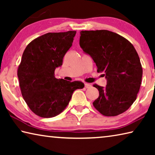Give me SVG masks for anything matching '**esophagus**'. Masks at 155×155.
<instances>
[{"instance_id":"obj_1","label":"esophagus","mask_w":155,"mask_h":155,"mask_svg":"<svg viewBox=\"0 0 155 155\" xmlns=\"http://www.w3.org/2000/svg\"><path fill=\"white\" fill-rule=\"evenodd\" d=\"M85 87L90 88V87H91V85L90 83H85Z\"/></svg>"}]
</instances>
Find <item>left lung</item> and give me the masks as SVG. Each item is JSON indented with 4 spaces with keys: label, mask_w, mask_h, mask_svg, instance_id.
Returning <instances> with one entry per match:
<instances>
[{
    "label": "left lung",
    "mask_w": 155,
    "mask_h": 155,
    "mask_svg": "<svg viewBox=\"0 0 155 155\" xmlns=\"http://www.w3.org/2000/svg\"><path fill=\"white\" fill-rule=\"evenodd\" d=\"M80 46L90 54L107 79L93 105L105 116H116L129 108L137 98L143 70L140 57L129 41L107 30L81 31Z\"/></svg>",
    "instance_id": "1"
}]
</instances>
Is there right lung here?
Here are the masks:
<instances>
[{
  "mask_svg": "<svg viewBox=\"0 0 155 155\" xmlns=\"http://www.w3.org/2000/svg\"><path fill=\"white\" fill-rule=\"evenodd\" d=\"M76 31L48 33L28 44L18 68L23 98L35 115L52 117L69 104L74 91L84 87L81 81L56 78L54 70L72 45Z\"/></svg>",
  "mask_w": 155,
  "mask_h": 155,
  "instance_id": "1",
  "label": "right lung"
}]
</instances>
